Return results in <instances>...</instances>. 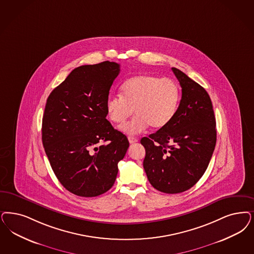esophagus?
Wrapping results in <instances>:
<instances>
[{
  "label": "esophagus",
  "instance_id": "esophagus-1",
  "mask_svg": "<svg viewBox=\"0 0 254 254\" xmlns=\"http://www.w3.org/2000/svg\"><path fill=\"white\" fill-rule=\"evenodd\" d=\"M127 139H128V141H129L130 143H134V142H137V141H138L137 138H134V137H131V136H129Z\"/></svg>",
  "mask_w": 254,
  "mask_h": 254
}]
</instances>
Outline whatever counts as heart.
I'll return each instance as SVG.
<instances>
[{
	"instance_id": "1",
	"label": "heart",
	"mask_w": 254,
	"mask_h": 254,
	"mask_svg": "<svg viewBox=\"0 0 254 254\" xmlns=\"http://www.w3.org/2000/svg\"><path fill=\"white\" fill-rule=\"evenodd\" d=\"M121 96L108 97L106 111L111 121L121 125L133 111L136 115L121 127L127 134H138L149 126L153 129L166 127L174 118L180 100V89L171 79L138 75L121 85Z\"/></svg>"
}]
</instances>
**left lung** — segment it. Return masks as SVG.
Instances as JSON below:
<instances>
[{
	"instance_id": "1",
	"label": "left lung",
	"mask_w": 254,
	"mask_h": 254,
	"mask_svg": "<svg viewBox=\"0 0 254 254\" xmlns=\"http://www.w3.org/2000/svg\"><path fill=\"white\" fill-rule=\"evenodd\" d=\"M182 88L180 104L172 121L143 137V168L156 190L183 192L196 184L206 171L217 141L216 118L205 89L172 67Z\"/></svg>"
}]
</instances>
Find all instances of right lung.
I'll return each mask as SVG.
<instances>
[{
  "label": "right lung",
  "instance_id": "obj_1",
  "mask_svg": "<svg viewBox=\"0 0 254 254\" xmlns=\"http://www.w3.org/2000/svg\"><path fill=\"white\" fill-rule=\"evenodd\" d=\"M119 72L114 62L81 65L47 99L45 152L60 183L75 195L96 197L108 191L129 146L126 135L106 119V101Z\"/></svg>",
  "mask_w": 254,
  "mask_h": 254
}]
</instances>
